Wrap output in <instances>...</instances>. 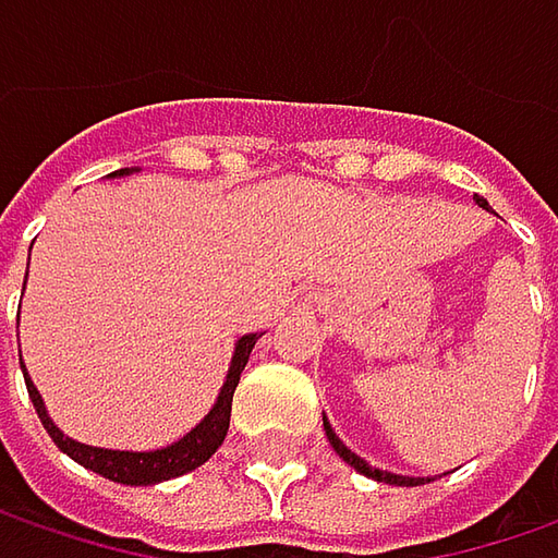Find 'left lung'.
<instances>
[{
  "instance_id": "obj_1",
  "label": "left lung",
  "mask_w": 558,
  "mask_h": 558,
  "mask_svg": "<svg viewBox=\"0 0 558 558\" xmlns=\"http://www.w3.org/2000/svg\"><path fill=\"white\" fill-rule=\"evenodd\" d=\"M475 204L478 207H484V210H490L487 207V202L484 198H478L475 195ZM323 428H326V438H329V444L335 447V453L341 457V460L348 462V465H354L360 475H366V478H375V482H385V484H395V487H418V484L425 482H435V478H413V475H397V472H385V469H375V465H369V462L363 460V457H356L351 447H344V440L335 435V428L329 425V418L323 416Z\"/></svg>"
}]
</instances>
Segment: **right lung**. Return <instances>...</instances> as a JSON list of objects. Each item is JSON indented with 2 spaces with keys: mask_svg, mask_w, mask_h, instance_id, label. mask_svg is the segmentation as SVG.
Instances as JSON below:
<instances>
[{
  "mask_svg": "<svg viewBox=\"0 0 558 558\" xmlns=\"http://www.w3.org/2000/svg\"><path fill=\"white\" fill-rule=\"evenodd\" d=\"M136 173V167H123V170H114L108 177H130ZM27 286V279H24ZM264 332H251L242 335L235 341V351H232V363H229V373H226L223 388L214 400L210 413L192 428L185 432L183 438L167 444L161 450H108V447H93V444H80V440L68 438L58 425L49 416L46 403H43V395L36 391V385L31 381V375L24 369V381H27V395H31L33 407H36V416L43 422V428L49 432V438L58 444L61 453H68L71 460L80 462L83 469L96 472L101 478L118 484H130V487H142V484H158L167 482V478H180L185 472L198 469L204 462L210 460L217 453V447L223 444L226 432H229V413H232V395H235V385L242 378V369H245L247 356L254 351L257 338Z\"/></svg>",
  "mask_w": 558,
  "mask_h": 558,
  "instance_id": "right-lung-1",
  "label": "right lung"
}]
</instances>
